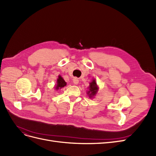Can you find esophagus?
I'll return each mask as SVG.
<instances>
[{
  "label": "esophagus",
  "instance_id": "34e87169",
  "mask_svg": "<svg viewBox=\"0 0 156 156\" xmlns=\"http://www.w3.org/2000/svg\"><path fill=\"white\" fill-rule=\"evenodd\" d=\"M79 79H77V78H74L73 79V83L75 84H78V83H79Z\"/></svg>",
  "mask_w": 156,
  "mask_h": 156
}]
</instances>
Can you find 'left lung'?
Returning a JSON list of instances; mask_svg holds the SVG:
<instances>
[{"mask_svg": "<svg viewBox=\"0 0 156 156\" xmlns=\"http://www.w3.org/2000/svg\"><path fill=\"white\" fill-rule=\"evenodd\" d=\"M88 88L89 90L87 91V94L90 98H93L96 96V94L98 91V87L95 79H93L92 81L90 83Z\"/></svg>", "mask_w": 156, "mask_h": 156, "instance_id": "left-lung-1", "label": "left lung"}]
</instances>
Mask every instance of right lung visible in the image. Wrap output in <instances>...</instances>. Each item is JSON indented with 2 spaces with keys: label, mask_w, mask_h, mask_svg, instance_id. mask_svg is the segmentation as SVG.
<instances>
[{
  "label": "right lung",
  "mask_w": 156,
  "mask_h": 156,
  "mask_svg": "<svg viewBox=\"0 0 156 156\" xmlns=\"http://www.w3.org/2000/svg\"><path fill=\"white\" fill-rule=\"evenodd\" d=\"M65 86H66V83L64 80V79L60 76V75H58V77L57 79V81H56V84L55 87L56 90H58L61 89L62 88L64 87Z\"/></svg>",
  "instance_id": "add662e5"
}]
</instances>
